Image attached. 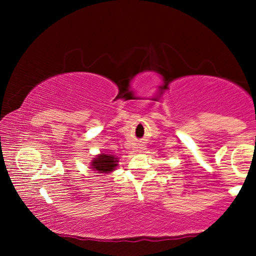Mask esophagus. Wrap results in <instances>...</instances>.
<instances>
[{"label": "esophagus", "mask_w": 256, "mask_h": 256, "mask_svg": "<svg viewBox=\"0 0 256 256\" xmlns=\"http://www.w3.org/2000/svg\"><path fill=\"white\" fill-rule=\"evenodd\" d=\"M142 148H143V146H142Z\"/></svg>", "instance_id": "1"}]
</instances>
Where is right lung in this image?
I'll return each instance as SVG.
<instances>
[{
	"mask_svg": "<svg viewBox=\"0 0 256 256\" xmlns=\"http://www.w3.org/2000/svg\"><path fill=\"white\" fill-rule=\"evenodd\" d=\"M118 158L116 156L110 155L107 152H101L90 162V169L93 171H96L98 174H110L116 169L118 166Z\"/></svg>",
	"mask_w": 256,
	"mask_h": 256,
	"instance_id": "obj_1",
	"label": "right lung"
}]
</instances>
